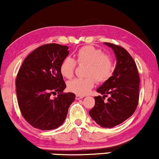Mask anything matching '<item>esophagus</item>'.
Returning <instances> with one entry per match:
<instances>
[{"label": "esophagus", "mask_w": 159, "mask_h": 159, "mask_svg": "<svg viewBox=\"0 0 159 159\" xmlns=\"http://www.w3.org/2000/svg\"><path fill=\"white\" fill-rule=\"evenodd\" d=\"M84 97V96H81V95H76V99H81Z\"/></svg>", "instance_id": "esophagus-1"}]
</instances>
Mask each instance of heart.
I'll list each match as a JSON object with an SVG mask.
<instances>
[{"instance_id":"1","label":"heart","mask_w":159,"mask_h":159,"mask_svg":"<svg viewBox=\"0 0 159 159\" xmlns=\"http://www.w3.org/2000/svg\"><path fill=\"white\" fill-rule=\"evenodd\" d=\"M76 62L80 66L86 65L85 75L87 77L76 78L68 83V89L76 94H86L94 86L95 80L99 83H103L113 74L111 57L93 46H86L80 48L76 54ZM75 67V60L66 57L60 65V73L66 79H70L74 76Z\"/></svg>"}]
</instances>
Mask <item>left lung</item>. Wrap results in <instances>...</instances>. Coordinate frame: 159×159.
I'll return each instance as SVG.
<instances>
[{
    "label": "left lung",
    "instance_id": "left-lung-1",
    "mask_svg": "<svg viewBox=\"0 0 159 159\" xmlns=\"http://www.w3.org/2000/svg\"><path fill=\"white\" fill-rule=\"evenodd\" d=\"M114 52L116 64L112 76L98 88L103 95L95 97L94 107L90 116L102 127H113L121 124L134 114L139 98V75L136 62L122 47L104 43ZM109 95L106 102L103 99Z\"/></svg>",
    "mask_w": 159,
    "mask_h": 159
}]
</instances>
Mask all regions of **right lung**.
I'll return each instance as SVG.
<instances>
[{
  "instance_id": "add662e5",
  "label": "right lung",
  "mask_w": 159,
  "mask_h": 159,
  "mask_svg": "<svg viewBox=\"0 0 159 159\" xmlns=\"http://www.w3.org/2000/svg\"><path fill=\"white\" fill-rule=\"evenodd\" d=\"M68 47L57 43L41 46L25 59L17 73L16 93L23 116L34 128L53 130L63 124L74 93L66 88L60 65ZM58 94L52 99L50 95Z\"/></svg>"
}]
</instances>
